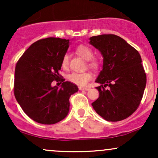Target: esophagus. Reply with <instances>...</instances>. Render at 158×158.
<instances>
[{"mask_svg":"<svg viewBox=\"0 0 158 158\" xmlns=\"http://www.w3.org/2000/svg\"><path fill=\"white\" fill-rule=\"evenodd\" d=\"M79 89L81 90H88L90 88H85V87H79Z\"/></svg>","mask_w":158,"mask_h":158,"instance_id":"34e87169","label":"esophagus"}]
</instances>
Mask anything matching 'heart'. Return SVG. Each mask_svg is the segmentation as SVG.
<instances>
[{
	"mask_svg": "<svg viewBox=\"0 0 158 158\" xmlns=\"http://www.w3.org/2000/svg\"><path fill=\"white\" fill-rule=\"evenodd\" d=\"M76 51L83 59L87 60L88 64L90 67L96 68L98 67V61L96 59H94V52L89 47L85 45H79L77 47ZM61 67L64 69H67L69 66V55L65 53L61 59ZM92 78V73L89 71L83 72H73L68 76V79L73 84L80 86H85L88 84V81Z\"/></svg>",
	"mask_w": 158,
	"mask_h": 158,
	"instance_id": "heart-1",
	"label": "heart"
}]
</instances>
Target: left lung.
<instances>
[{"label": "left lung", "instance_id": "8db88e82", "mask_svg": "<svg viewBox=\"0 0 158 158\" xmlns=\"http://www.w3.org/2000/svg\"><path fill=\"white\" fill-rule=\"evenodd\" d=\"M90 44L101 52L103 66L96 79L99 98L92 103L99 116L109 122L126 119L137 109L146 85L140 55L118 35L92 36Z\"/></svg>", "mask_w": 158, "mask_h": 158}]
</instances>
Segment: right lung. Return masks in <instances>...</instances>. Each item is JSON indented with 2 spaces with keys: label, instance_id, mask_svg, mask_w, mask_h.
<instances>
[{
  "label": "right lung",
  "instance_id": "obj_1",
  "mask_svg": "<svg viewBox=\"0 0 158 158\" xmlns=\"http://www.w3.org/2000/svg\"><path fill=\"white\" fill-rule=\"evenodd\" d=\"M68 48V39H40L30 45L16 64L15 99L24 113L35 122L55 124L68 115L70 97L79 90L77 85L64 81L59 73ZM54 80L63 82L60 89L51 86Z\"/></svg>",
  "mask_w": 158,
  "mask_h": 158
}]
</instances>
